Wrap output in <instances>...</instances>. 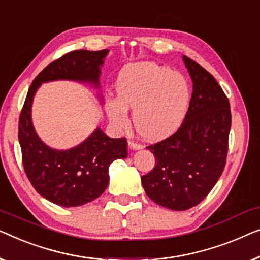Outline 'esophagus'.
<instances>
[{
	"label": "esophagus",
	"instance_id": "obj_1",
	"mask_svg": "<svg viewBox=\"0 0 260 260\" xmlns=\"http://www.w3.org/2000/svg\"><path fill=\"white\" fill-rule=\"evenodd\" d=\"M127 144H129L131 150H139V149L143 148V145L141 144V143H138L136 141H133V139L127 142Z\"/></svg>",
	"mask_w": 260,
	"mask_h": 260
}]
</instances>
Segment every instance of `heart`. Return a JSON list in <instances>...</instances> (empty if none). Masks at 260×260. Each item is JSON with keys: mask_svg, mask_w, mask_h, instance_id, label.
I'll return each instance as SVG.
<instances>
[{"mask_svg": "<svg viewBox=\"0 0 260 260\" xmlns=\"http://www.w3.org/2000/svg\"><path fill=\"white\" fill-rule=\"evenodd\" d=\"M118 100L107 104L109 117L125 125L126 109H133L137 133L148 139H161L178 129L190 103V85L170 68L145 63L129 66L117 81Z\"/></svg>", "mask_w": 260, "mask_h": 260, "instance_id": "1", "label": "heart"}]
</instances>
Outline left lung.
<instances>
[{
	"label": "left lung",
	"mask_w": 260,
	"mask_h": 260,
	"mask_svg": "<svg viewBox=\"0 0 260 260\" xmlns=\"http://www.w3.org/2000/svg\"><path fill=\"white\" fill-rule=\"evenodd\" d=\"M183 59L193 83L189 109L175 134L146 146L156 163L141 178L151 201L175 211L193 208L216 185L231 129L230 102L216 78L191 58Z\"/></svg>",
	"instance_id": "obj_1"
}]
</instances>
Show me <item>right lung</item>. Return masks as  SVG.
<instances>
[{
    "mask_svg": "<svg viewBox=\"0 0 260 260\" xmlns=\"http://www.w3.org/2000/svg\"><path fill=\"white\" fill-rule=\"evenodd\" d=\"M108 52V49L75 50L51 62L32 81L20 115L18 141L25 175L42 197L64 208L86 204L104 192L110 164L127 156L126 139L110 138L97 127L73 149L49 148L32 126V100L39 86L49 81L71 80L100 86V67Z\"/></svg>",
    "mask_w": 260,
    "mask_h": 260,
    "instance_id": "add662e5",
    "label": "right lung"
}]
</instances>
